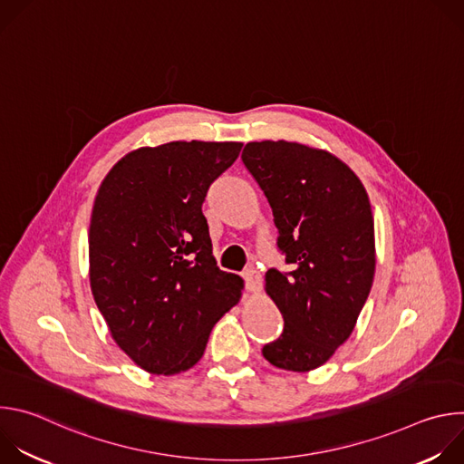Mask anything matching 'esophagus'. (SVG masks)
<instances>
[{
	"label": "esophagus",
	"instance_id": "esophagus-1",
	"mask_svg": "<svg viewBox=\"0 0 464 464\" xmlns=\"http://www.w3.org/2000/svg\"><path fill=\"white\" fill-rule=\"evenodd\" d=\"M242 277L246 281V290L247 292H258V288H260V274L255 268H247L242 274Z\"/></svg>",
	"mask_w": 464,
	"mask_h": 464
}]
</instances>
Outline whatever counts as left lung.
I'll list each match as a JSON object with an SVG mask.
<instances>
[{"mask_svg":"<svg viewBox=\"0 0 464 464\" xmlns=\"http://www.w3.org/2000/svg\"><path fill=\"white\" fill-rule=\"evenodd\" d=\"M242 161L274 211L290 272H266L283 334L272 365L306 372L353 334L374 277V220L360 178L336 156L290 141L247 143Z\"/></svg>","mask_w":464,"mask_h":464,"instance_id":"obj_1","label":"left lung"}]
</instances>
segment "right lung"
I'll use <instances>...</instances> for the list:
<instances>
[{"label": "right lung", "mask_w": 464, "mask_h": 464, "mask_svg": "<svg viewBox=\"0 0 464 464\" xmlns=\"http://www.w3.org/2000/svg\"><path fill=\"white\" fill-rule=\"evenodd\" d=\"M242 143L172 141L121 158L90 224V285L115 343L152 374L204 356L244 283L217 266L202 204Z\"/></svg>", "instance_id": "add662e5"}]
</instances>
